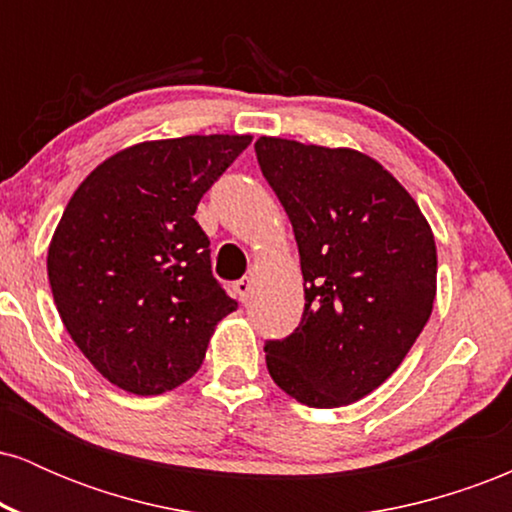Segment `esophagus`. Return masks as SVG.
Listing matches in <instances>:
<instances>
[{
	"instance_id": "34e87169",
	"label": "esophagus",
	"mask_w": 512,
	"mask_h": 512,
	"mask_svg": "<svg viewBox=\"0 0 512 512\" xmlns=\"http://www.w3.org/2000/svg\"><path fill=\"white\" fill-rule=\"evenodd\" d=\"M236 291H238L240 301L248 303L250 298H252V291H255V279H250V276H245V279L236 281Z\"/></svg>"
}]
</instances>
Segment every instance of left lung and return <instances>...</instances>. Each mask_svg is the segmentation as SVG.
<instances>
[{
  "instance_id": "8db88e82",
  "label": "left lung",
  "mask_w": 512,
  "mask_h": 512,
  "mask_svg": "<svg viewBox=\"0 0 512 512\" xmlns=\"http://www.w3.org/2000/svg\"><path fill=\"white\" fill-rule=\"evenodd\" d=\"M257 163L289 214L303 272L301 325L267 342V370L296 402H358L426 327L438 255L419 204L375 158L346 146L260 137Z\"/></svg>"
}]
</instances>
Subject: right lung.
Segmentation results:
<instances>
[{"instance_id": "1", "label": "right lung", "mask_w": 512, "mask_h": 512, "mask_svg": "<svg viewBox=\"0 0 512 512\" xmlns=\"http://www.w3.org/2000/svg\"><path fill=\"white\" fill-rule=\"evenodd\" d=\"M250 142L190 134L132 144L69 199L48 248L52 298L81 354L120 390L149 397L190 380L236 310L211 274L195 211Z\"/></svg>"}]
</instances>
